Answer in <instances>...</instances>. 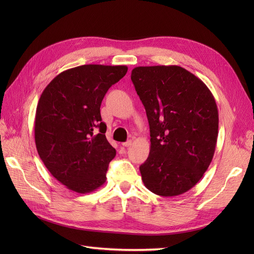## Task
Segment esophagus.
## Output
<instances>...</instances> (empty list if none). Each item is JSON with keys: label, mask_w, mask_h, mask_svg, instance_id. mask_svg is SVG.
Returning <instances> with one entry per match:
<instances>
[{"label": "esophagus", "mask_w": 254, "mask_h": 254, "mask_svg": "<svg viewBox=\"0 0 254 254\" xmlns=\"http://www.w3.org/2000/svg\"><path fill=\"white\" fill-rule=\"evenodd\" d=\"M131 144H132V141H131V140H129V141H127V142H124V143H123L122 145L124 146V147H129V146L131 145Z\"/></svg>", "instance_id": "esophagus-1"}]
</instances>
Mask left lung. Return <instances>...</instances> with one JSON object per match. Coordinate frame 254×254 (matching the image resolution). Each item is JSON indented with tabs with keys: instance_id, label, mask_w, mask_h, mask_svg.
Segmentation results:
<instances>
[{
	"instance_id": "1",
	"label": "left lung",
	"mask_w": 254,
	"mask_h": 254,
	"mask_svg": "<svg viewBox=\"0 0 254 254\" xmlns=\"http://www.w3.org/2000/svg\"><path fill=\"white\" fill-rule=\"evenodd\" d=\"M131 80L145 107L150 151L140 166L144 186L178 196L202 178L218 135V110L205 83L178 65L136 66Z\"/></svg>"
}]
</instances>
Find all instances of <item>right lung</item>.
Returning <instances> with one entry per match:
<instances>
[{
	"instance_id": "add662e5",
	"label": "right lung",
	"mask_w": 254,
	"mask_h": 254,
	"mask_svg": "<svg viewBox=\"0 0 254 254\" xmlns=\"http://www.w3.org/2000/svg\"><path fill=\"white\" fill-rule=\"evenodd\" d=\"M126 65L84 64L57 75L42 92L35 118V142L53 177L68 190L91 193L106 182L117 151L107 141L101 105Z\"/></svg>"
}]
</instances>
